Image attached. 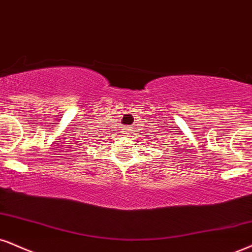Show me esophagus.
I'll return each instance as SVG.
<instances>
[{"mask_svg": "<svg viewBox=\"0 0 252 252\" xmlns=\"http://www.w3.org/2000/svg\"><path fill=\"white\" fill-rule=\"evenodd\" d=\"M123 130H124V132H126V134H129L130 129H128V128H126V129H123Z\"/></svg>", "mask_w": 252, "mask_h": 252, "instance_id": "obj_1", "label": "esophagus"}]
</instances>
